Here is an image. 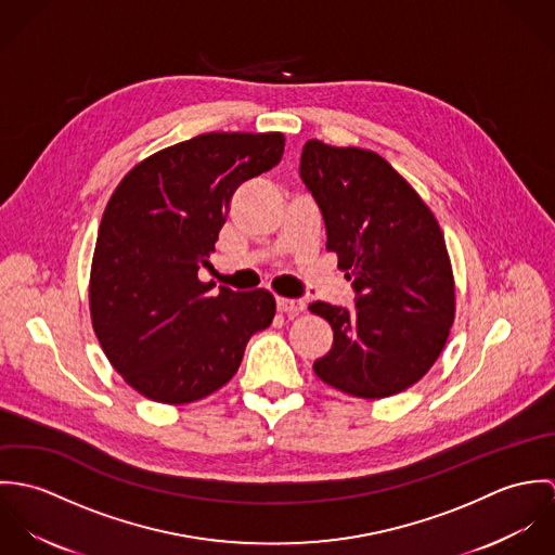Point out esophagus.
<instances>
[{"label": "esophagus", "mask_w": 555, "mask_h": 555, "mask_svg": "<svg viewBox=\"0 0 555 555\" xmlns=\"http://www.w3.org/2000/svg\"><path fill=\"white\" fill-rule=\"evenodd\" d=\"M304 310V304L301 301H295V299H278V312L282 314H299Z\"/></svg>", "instance_id": "1"}]
</instances>
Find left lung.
Wrapping results in <instances>:
<instances>
[{
  "instance_id": "1",
  "label": "left lung",
  "mask_w": 555,
  "mask_h": 555,
  "mask_svg": "<svg viewBox=\"0 0 555 555\" xmlns=\"http://www.w3.org/2000/svg\"><path fill=\"white\" fill-rule=\"evenodd\" d=\"M299 172L322 214L326 249L354 291L352 310L310 306L333 328V346L314 372L348 396L401 393L436 363L455 318L442 231L412 185L374 152L308 141Z\"/></svg>"
}]
</instances>
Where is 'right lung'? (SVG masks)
<instances>
[{
    "mask_svg": "<svg viewBox=\"0 0 555 555\" xmlns=\"http://www.w3.org/2000/svg\"><path fill=\"white\" fill-rule=\"evenodd\" d=\"M284 154V134L209 132L137 164L113 192L95 241L89 308L111 365L141 396L190 403L224 387L275 299L198 280L211 267L238 185Z\"/></svg>",
    "mask_w": 555,
    "mask_h": 555,
    "instance_id": "add662e5",
    "label": "right lung"
}]
</instances>
